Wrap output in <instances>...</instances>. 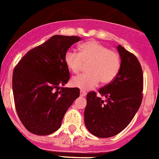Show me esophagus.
Masks as SVG:
<instances>
[{"label": "esophagus", "instance_id": "34e87169", "mask_svg": "<svg viewBox=\"0 0 159 159\" xmlns=\"http://www.w3.org/2000/svg\"><path fill=\"white\" fill-rule=\"evenodd\" d=\"M85 95H86L85 91H83V90H80V96H81V97H84Z\"/></svg>", "mask_w": 159, "mask_h": 159}]
</instances>
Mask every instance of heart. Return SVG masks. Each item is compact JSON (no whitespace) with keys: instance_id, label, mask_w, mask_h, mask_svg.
Segmentation results:
<instances>
[{"instance_id":"1","label":"heart","mask_w":159,"mask_h":159,"mask_svg":"<svg viewBox=\"0 0 159 159\" xmlns=\"http://www.w3.org/2000/svg\"><path fill=\"white\" fill-rule=\"evenodd\" d=\"M65 62L68 69L78 73L87 65L88 72L74 76L71 80L72 87L83 91L92 89L101 83L103 85L114 80L121 68L120 54L94 40L87 41L79 46V53L68 50L65 55Z\"/></svg>"}]
</instances>
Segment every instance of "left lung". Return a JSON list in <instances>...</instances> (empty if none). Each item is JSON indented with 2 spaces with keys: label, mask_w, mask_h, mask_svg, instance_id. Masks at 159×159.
Masks as SVG:
<instances>
[{
  "label": "left lung",
  "mask_w": 159,
  "mask_h": 159,
  "mask_svg": "<svg viewBox=\"0 0 159 159\" xmlns=\"http://www.w3.org/2000/svg\"><path fill=\"white\" fill-rule=\"evenodd\" d=\"M121 68L114 80L87 95L84 123L97 137L109 138L129 125L143 100V75L140 63L133 53L117 46ZM104 98L103 99V98Z\"/></svg>",
  "instance_id": "obj_1"
}]
</instances>
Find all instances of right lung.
<instances>
[{
    "label": "right lung",
    "instance_id": "add662e5",
    "mask_svg": "<svg viewBox=\"0 0 159 159\" xmlns=\"http://www.w3.org/2000/svg\"><path fill=\"white\" fill-rule=\"evenodd\" d=\"M80 39L77 36H52L29 50L13 70L16 110L23 126L31 133L46 136L56 132L68 109L80 96L77 87L60 86L70 78L65 53Z\"/></svg>",
    "mask_w": 159,
    "mask_h": 159
}]
</instances>
